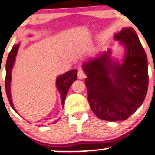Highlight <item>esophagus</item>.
Listing matches in <instances>:
<instances>
[{
  "label": "esophagus",
  "mask_w": 155,
  "mask_h": 155,
  "mask_svg": "<svg viewBox=\"0 0 155 155\" xmlns=\"http://www.w3.org/2000/svg\"><path fill=\"white\" fill-rule=\"evenodd\" d=\"M78 77L79 79H83L86 77V74H85L84 71L83 69L80 68L78 70Z\"/></svg>",
  "instance_id": "1"
}]
</instances>
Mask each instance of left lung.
Listing matches in <instances>:
<instances>
[{
	"instance_id": "8db88e82",
	"label": "left lung",
	"mask_w": 155,
	"mask_h": 155,
	"mask_svg": "<svg viewBox=\"0 0 155 155\" xmlns=\"http://www.w3.org/2000/svg\"><path fill=\"white\" fill-rule=\"evenodd\" d=\"M114 38L126 47L123 64L113 62L108 51L83 65L90 107L97 117L110 122L126 120L133 114L148 87L147 56L135 31L123 28Z\"/></svg>"
}]
</instances>
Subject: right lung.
I'll use <instances>...</instances> for the list:
<instances>
[{
  "label": "right lung",
  "instance_id": "obj_1",
  "mask_svg": "<svg viewBox=\"0 0 155 155\" xmlns=\"http://www.w3.org/2000/svg\"><path fill=\"white\" fill-rule=\"evenodd\" d=\"M20 45L17 44L13 46L12 49L10 51L7 57V62H6V78H5V90L6 94H7V99L10 102V106L13 108V110L15 112L16 110L14 107V104L12 103V99H11V94H10V80H11V70H12L13 65H14V61H15V57L17 55V51ZM77 74H78V71L77 70H71L69 71L66 72L64 74L61 75L57 78L56 85L58 87V91L61 94V104L63 107L64 104V100H65L66 94L70 88L71 85L72 84L74 81L77 80ZM1 84V83H0Z\"/></svg>",
  "mask_w": 155,
  "mask_h": 155
}]
</instances>
